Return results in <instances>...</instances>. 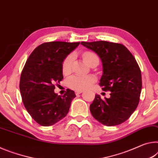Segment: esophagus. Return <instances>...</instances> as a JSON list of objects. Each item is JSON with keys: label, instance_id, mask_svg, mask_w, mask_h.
Returning <instances> with one entry per match:
<instances>
[{"label": "esophagus", "instance_id": "1", "mask_svg": "<svg viewBox=\"0 0 158 158\" xmlns=\"http://www.w3.org/2000/svg\"><path fill=\"white\" fill-rule=\"evenodd\" d=\"M82 92H83V91H82V90H76V91H75V93H76V95H77V94H81Z\"/></svg>", "mask_w": 158, "mask_h": 158}]
</instances>
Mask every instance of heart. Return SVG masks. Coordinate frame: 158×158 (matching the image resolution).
Returning a JSON list of instances; mask_svg holds the SVG:
<instances>
[{
    "label": "heart",
    "instance_id": "b5f03b06",
    "mask_svg": "<svg viewBox=\"0 0 158 158\" xmlns=\"http://www.w3.org/2000/svg\"><path fill=\"white\" fill-rule=\"evenodd\" d=\"M98 58L96 54L92 52H86L83 54V59L87 64H89L93 59ZM73 55H70L64 59L62 63V71L64 74H68L71 71ZM96 81V77L92 75H73L69 77L67 81L68 86L72 89L81 90L89 88Z\"/></svg>",
    "mask_w": 158,
    "mask_h": 158
}]
</instances>
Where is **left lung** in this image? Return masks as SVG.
I'll return each instance as SVG.
<instances>
[{
  "label": "left lung",
  "instance_id": "left-lung-1",
  "mask_svg": "<svg viewBox=\"0 0 158 158\" xmlns=\"http://www.w3.org/2000/svg\"><path fill=\"white\" fill-rule=\"evenodd\" d=\"M81 44L102 59L103 73L99 85L103 91L110 92L108 99L95 95L89 106L92 116L106 126L125 122L138 106L141 92V73L135 58L123 44L103 40Z\"/></svg>",
  "mask_w": 158,
  "mask_h": 158
}]
</instances>
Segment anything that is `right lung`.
<instances>
[{"mask_svg": "<svg viewBox=\"0 0 158 158\" xmlns=\"http://www.w3.org/2000/svg\"><path fill=\"white\" fill-rule=\"evenodd\" d=\"M80 43L54 41L41 44L28 56L21 73L19 89L24 107L31 118L45 127L55 125L65 118L73 90L66 89L63 96L54 89L63 80L62 63Z\"/></svg>", "mask_w": 158, "mask_h": 158, "instance_id": "obj_1", "label": "right lung"}]
</instances>
